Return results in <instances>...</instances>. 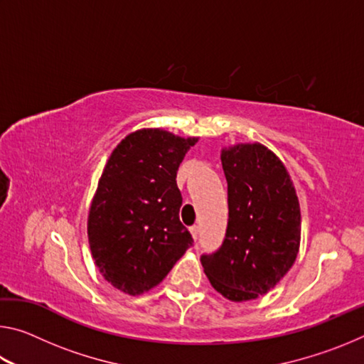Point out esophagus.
<instances>
[{
  "label": "esophagus",
  "instance_id": "esophagus-1",
  "mask_svg": "<svg viewBox=\"0 0 364 364\" xmlns=\"http://www.w3.org/2000/svg\"><path fill=\"white\" fill-rule=\"evenodd\" d=\"M189 231H191V234H193V237L194 239H197V237H199V226H191L189 228Z\"/></svg>",
  "mask_w": 364,
  "mask_h": 364
}]
</instances>
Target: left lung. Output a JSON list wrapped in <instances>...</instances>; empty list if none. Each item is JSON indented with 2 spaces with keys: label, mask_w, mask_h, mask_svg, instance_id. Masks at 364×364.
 Returning <instances> with one entry per match:
<instances>
[{
  "label": "left lung",
  "mask_w": 364,
  "mask_h": 364,
  "mask_svg": "<svg viewBox=\"0 0 364 364\" xmlns=\"http://www.w3.org/2000/svg\"><path fill=\"white\" fill-rule=\"evenodd\" d=\"M228 183L223 244L200 263L217 292L232 301L267 294L295 262L300 205L281 160L262 144L221 151Z\"/></svg>",
  "instance_id": "obj_1"
}]
</instances>
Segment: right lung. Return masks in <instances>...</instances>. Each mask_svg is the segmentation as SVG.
Instances as JSON below:
<instances>
[{"mask_svg":"<svg viewBox=\"0 0 364 364\" xmlns=\"http://www.w3.org/2000/svg\"><path fill=\"white\" fill-rule=\"evenodd\" d=\"M196 141L149 128L110 154L90 207L88 239L104 279L122 292L157 286L194 244L180 221L176 171Z\"/></svg>","mask_w":364,"mask_h":364,"instance_id":"right-lung-1","label":"right lung"}]
</instances>
